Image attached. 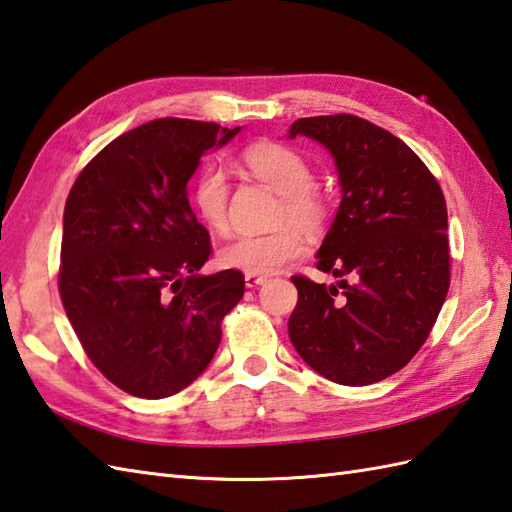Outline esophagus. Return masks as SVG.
<instances>
[{
  "instance_id": "obj_1",
  "label": "esophagus",
  "mask_w": 512,
  "mask_h": 512,
  "mask_svg": "<svg viewBox=\"0 0 512 512\" xmlns=\"http://www.w3.org/2000/svg\"><path fill=\"white\" fill-rule=\"evenodd\" d=\"M267 278L265 276H256V274H245V285L249 287V289H254V287H260L263 285Z\"/></svg>"
}]
</instances>
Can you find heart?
<instances>
[{
    "label": "heart",
    "mask_w": 512,
    "mask_h": 512,
    "mask_svg": "<svg viewBox=\"0 0 512 512\" xmlns=\"http://www.w3.org/2000/svg\"><path fill=\"white\" fill-rule=\"evenodd\" d=\"M241 160L256 179L280 195V230L269 234H238L217 254L219 265L243 274L269 276L304 254V234L320 232L328 219V201L313 186V168L304 157L285 144L258 142L243 151ZM192 206L212 232L227 230V201L230 179L217 164H203L192 181Z\"/></svg>",
    "instance_id": "heart-1"
}]
</instances>
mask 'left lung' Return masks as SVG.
Wrapping results in <instances>:
<instances>
[{"instance_id": "obj_1", "label": "left lung", "mask_w": 512, "mask_h": 512, "mask_svg": "<svg viewBox=\"0 0 512 512\" xmlns=\"http://www.w3.org/2000/svg\"><path fill=\"white\" fill-rule=\"evenodd\" d=\"M295 135L331 153L342 186L317 269L352 282L291 278L298 289L291 344L328 381H383L425 344L447 298L445 197L410 146L368 120L300 118L289 129Z\"/></svg>"}]
</instances>
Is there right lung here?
Here are the masks:
<instances>
[{
    "instance_id": "obj_1",
    "label": "right lung",
    "mask_w": 512,
    "mask_h": 512,
    "mask_svg": "<svg viewBox=\"0 0 512 512\" xmlns=\"http://www.w3.org/2000/svg\"><path fill=\"white\" fill-rule=\"evenodd\" d=\"M241 127L162 118L109 142L70 190L59 291L87 357L140 399H164L208 368L241 271L201 274L210 234L188 201L201 155Z\"/></svg>"
}]
</instances>
